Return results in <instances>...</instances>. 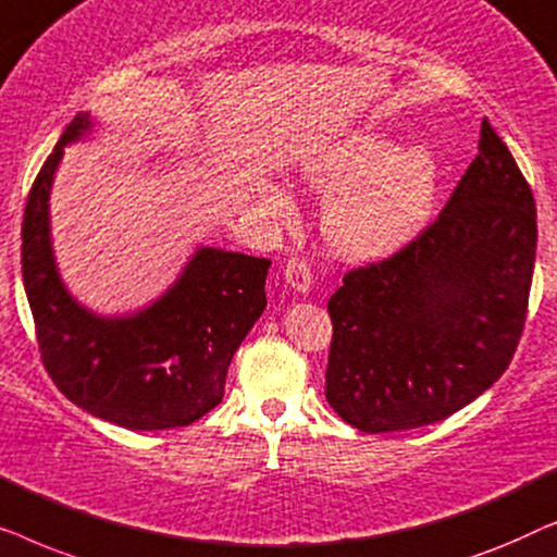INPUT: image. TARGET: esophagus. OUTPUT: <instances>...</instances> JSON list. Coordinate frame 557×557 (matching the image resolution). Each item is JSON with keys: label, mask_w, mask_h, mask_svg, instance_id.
<instances>
[{"label": "esophagus", "mask_w": 557, "mask_h": 557, "mask_svg": "<svg viewBox=\"0 0 557 557\" xmlns=\"http://www.w3.org/2000/svg\"><path fill=\"white\" fill-rule=\"evenodd\" d=\"M284 278L286 284L294 288L296 294H307L311 284H314V276H311V269L304 261H299V258H292V261L286 263L284 269Z\"/></svg>", "instance_id": "1"}]
</instances>
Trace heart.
Masks as SVG:
<instances>
[{"label": "heart", "mask_w": 557, "mask_h": 557, "mask_svg": "<svg viewBox=\"0 0 557 557\" xmlns=\"http://www.w3.org/2000/svg\"><path fill=\"white\" fill-rule=\"evenodd\" d=\"M299 180L330 197L322 235L332 253L368 263L393 256L421 231L436 200L438 162L425 147L400 149L387 136L355 132L309 157ZM256 205L273 223H292V197L273 182H258Z\"/></svg>", "instance_id": "b5f03b06"}]
</instances>
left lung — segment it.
Returning <instances> with one entry per match:
<instances>
[{
  "label": "left lung",
  "mask_w": 557,
  "mask_h": 557,
  "mask_svg": "<svg viewBox=\"0 0 557 557\" xmlns=\"http://www.w3.org/2000/svg\"><path fill=\"white\" fill-rule=\"evenodd\" d=\"M535 197L490 121L451 200L387 261L332 294L324 395L342 421L391 433L444 421L497 383L535 269Z\"/></svg>",
  "instance_id": "obj_1"
}]
</instances>
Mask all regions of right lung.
I'll return each mask as SVG.
<instances>
[{"instance_id":"1","label":"right lung","mask_w":557,"mask_h":557,"mask_svg":"<svg viewBox=\"0 0 557 557\" xmlns=\"http://www.w3.org/2000/svg\"><path fill=\"white\" fill-rule=\"evenodd\" d=\"M96 128L81 111L29 189L22 278L52 383L90 416L132 431L195 423L223 400L235 349L265 309L269 258L197 246L174 284L128 314H98L67 292L50 231V193L65 147Z\"/></svg>"}]
</instances>
